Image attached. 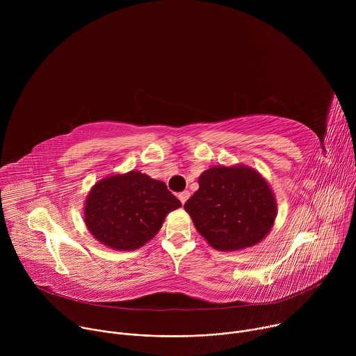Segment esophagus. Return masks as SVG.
<instances>
[{
  "mask_svg": "<svg viewBox=\"0 0 356 356\" xmlns=\"http://www.w3.org/2000/svg\"><path fill=\"white\" fill-rule=\"evenodd\" d=\"M177 197H179V200L181 201V204H184V202L187 201V198L190 197V193L186 190V191H181V193H179V195H177Z\"/></svg>",
  "mask_w": 356,
  "mask_h": 356,
  "instance_id": "1",
  "label": "esophagus"
}]
</instances>
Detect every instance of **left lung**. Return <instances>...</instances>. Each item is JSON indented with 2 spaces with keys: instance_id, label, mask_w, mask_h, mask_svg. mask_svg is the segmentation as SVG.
I'll return each mask as SVG.
<instances>
[{
  "instance_id": "obj_1",
  "label": "left lung",
  "mask_w": 356,
  "mask_h": 356,
  "mask_svg": "<svg viewBox=\"0 0 356 356\" xmlns=\"http://www.w3.org/2000/svg\"><path fill=\"white\" fill-rule=\"evenodd\" d=\"M184 210L210 246L232 252L259 243L272 229L277 202L268 180L246 165L213 166L198 177Z\"/></svg>"
}]
</instances>
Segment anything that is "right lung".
<instances>
[{
	"label": "right lung",
	"instance_id": "1",
	"mask_svg": "<svg viewBox=\"0 0 356 356\" xmlns=\"http://www.w3.org/2000/svg\"><path fill=\"white\" fill-rule=\"evenodd\" d=\"M181 202L161 180L131 170L98 180L84 202L90 234L114 250H135L154 238Z\"/></svg>",
	"mask_w": 356,
	"mask_h": 356
}]
</instances>
